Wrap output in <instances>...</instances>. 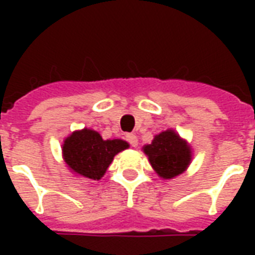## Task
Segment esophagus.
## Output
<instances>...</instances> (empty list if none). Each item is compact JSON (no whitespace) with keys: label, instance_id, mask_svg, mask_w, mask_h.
<instances>
[{"label":"esophagus","instance_id":"obj_1","mask_svg":"<svg viewBox=\"0 0 255 255\" xmlns=\"http://www.w3.org/2000/svg\"><path fill=\"white\" fill-rule=\"evenodd\" d=\"M126 139L128 140V143L131 144L132 147H137V144H139V140H137V136L133 135V133H128L126 136Z\"/></svg>","mask_w":255,"mask_h":255}]
</instances>
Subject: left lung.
<instances>
[{"mask_svg": "<svg viewBox=\"0 0 255 255\" xmlns=\"http://www.w3.org/2000/svg\"><path fill=\"white\" fill-rule=\"evenodd\" d=\"M143 152L148 156L153 170L163 180H170L184 173L193 159L190 144L173 128L155 135L151 144L144 145Z\"/></svg>", "mask_w": 255, "mask_h": 255, "instance_id": "1", "label": "left lung"}]
</instances>
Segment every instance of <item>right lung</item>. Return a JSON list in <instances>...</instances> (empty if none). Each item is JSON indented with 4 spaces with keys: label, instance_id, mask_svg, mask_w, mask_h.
<instances>
[{
    "label": "right lung",
    "instance_id": "obj_1",
    "mask_svg": "<svg viewBox=\"0 0 255 255\" xmlns=\"http://www.w3.org/2000/svg\"><path fill=\"white\" fill-rule=\"evenodd\" d=\"M128 147L129 144L126 140H104L99 132L85 127L65 137L62 144V156L70 172L75 176L88 180H100L114 157Z\"/></svg>",
    "mask_w": 255,
    "mask_h": 255
}]
</instances>
